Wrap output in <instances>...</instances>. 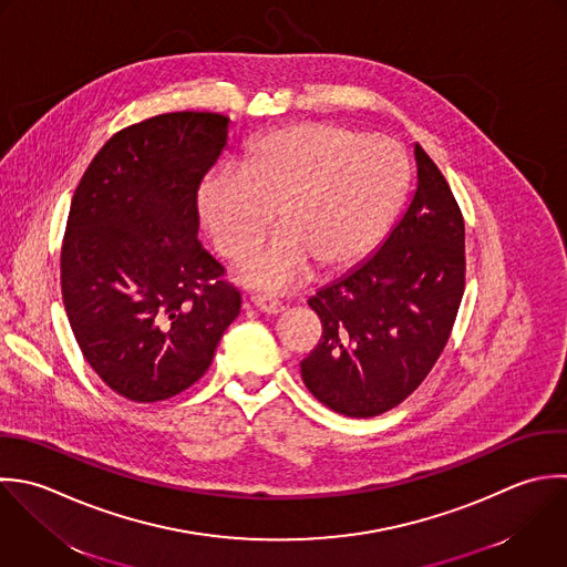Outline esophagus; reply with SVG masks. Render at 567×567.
Segmentation results:
<instances>
[{
	"instance_id": "obj_1",
	"label": "esophagus",
	"mask_w": 567,
	"mask_h": 567,
	"mask_svg": "<svg viewBox=\"0 0 567 567\" xmlns=\"http://www.w3.org/2000/svg\"><path fill=\"white\" fill-rule=\"evenodd\" d=\"M251 305L258 311H265V313H282L285 311V305L280 300H274V298H267V296H254Z\"/></svg>"
}]
</instances>
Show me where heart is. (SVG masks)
I'll return each instance as SVG.
<instances>
[{
  "label": "heart",
  "mask_w": 567,
  "mask_h": 567,
  "mask_svg": "<svg viewBox=\"0 0 567 567\" xmlns=\"http://www.w3.org/2000/svg\"><path fill=\"white\" fill-rule=\"evenodd\" d=\"M406 158L386 136L296 123L258 138L238 172L207 178L198 214L218 251L249 256L278 212L282 231L243 269L265 291L298 285L311 269L360 262L384 236L406 187Z\"/></svg>",
  "instance_id": "b5f03b06"
}]
</instances>
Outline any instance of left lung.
Listing matches in <instances>:
<instances>
[{"mask_svg": "<svg viewBox=\"0 0 567 567\" xmlns=\"http://www.w3.org/2000/svg\"><path fill=\"white\" fill-rule=\"evenodd\" d=\"M415 163L413 198L386 240L309 298L322 338L300 362L302 382L347 417L382 415L424 382L451 338L464 296L460 205L420 143Z\"/></svg>", "mask_w": 567, "mask_h": 567, "instance_id": "obj_1", "label": "left lung"}]
</instances>
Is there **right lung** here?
<instances>
[{"mask_svg": "<svg viewBox=\"0 0 567 567\" xmlns=\"http://www.w3.org/2000/svg\"><path fill=\"white\" fill-rule=\"evenodd\" d=\"M229 118L169 112L116 132L81 176L61 247V293L94 373L132 402L209 369L240 293L198 240L196 194Z\"/></svg>", "mask_w": 567, "mask_h": 567, "instance_id": "obj_1", "label": "right lung"}]
</instances>
